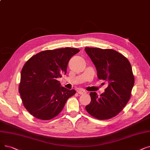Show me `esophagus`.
Listing matches in <instances>:
<instances>
[{
  "mask_svg": "<svg viewBox=\"0 0 150 150\" xmlns=\"http://www.w3.org/2000/svg\"><path fill=\"white\" fill-rule=\"evenodd\" d=\"M77 92H78V93H79V94H86V92L84 90H83V89H79V90L77 91Z\"/></svg>",
  "mask_w": 150,
  "mask_h": 150,
  "instance_id": "1",
  "label": "esophagus"
}]
</instances>
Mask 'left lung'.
<instances>
[{
  "label": "left lung",
  "mask_w": 150,
  "mask_h": 150,
  "mask_svg": "<svg viewBox=\"0 0 150 150\" xmlns=\"http://www.w3.org/2000/svg\"><path fill=\"white\" fill-rule=\"evenodd\" d=\"M84 50L95 65L98 79L108 83L100 96L90 93L91 101L85 108L96 119L112 118L131 98L135 81L131 65L125 56L112 49L86 47Z\"/></svg>",
  "instance_id": "obj_1"
}]
</instances>
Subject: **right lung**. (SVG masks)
<instances>
[{"label": "right lung", "instance_id": "add662e5", "mask_svg": "<svg viewBox=\"0 0 150 150\" xmlns=\"http://www.w3.org/2000/svg\"><path fill=\"white\" fill-rule=\"evenodd\" d=\"M79 51L69 47L45 50L31 57L24 65L19 93L24 107L35 118L53 119L76 93L74 89L61 86L57 79L67 74L69 60Z\"/></svg>", "mask_w": 150, "mask_h": 150}]
</instances>
